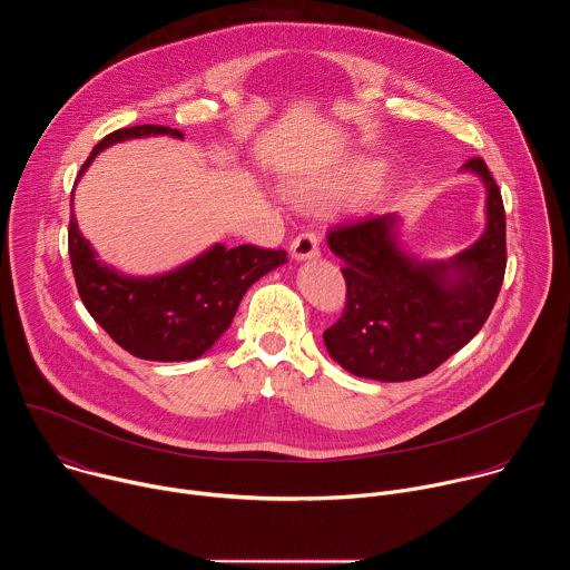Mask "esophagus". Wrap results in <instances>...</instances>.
I'll list each match as a JSON object with an SVG mask.
<instances>
[{
	"label": "esophagus",
	"mask_w": 570,
	"mask_h": 570,
	"mask_svg": "<svg viewBox=\"0 0 570 570\" xmlns=\"http://www.w3.org/2000/svg\"><path fill=\"white\" fill-rule=\"evenodd\" d=\"M291 255L293 259L297 262H306V259H313L320 255V240L313 232H302L293 238L291 243Z\"/></svg>",
	"instance_id": "34e87169"
}]
</instances>
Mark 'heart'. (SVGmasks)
Returning a JSON list of instances; mask_svg holds the SVG:
<instances>
[{"mask_svg":"<svg viewBox=\"0 0 570 570\" xmlns=\"http://www.w3.org/2000/svg\"><path fill=\"white\" fill-rule=\"evenodd\" d=\"M311 191H313V189H311Z\"/></svg>","mask_w":570,"mask_h":570,"instance_id":"obj_1","label":"heart"}]
</instances>
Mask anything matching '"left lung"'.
<instances>
[{
  "label": "left lung",
  "mask_w": 570,
  "mask_h": 570,
  "mask_svg": "<svg viewBox=\"0 0 570 570\" xmlns=\"http://www.w3.org/2000/svg\"><path fill=\"white\" fill-rule=\"evenodd\" d=\"M462 171L487 189L482 236L444 262H424L399 243L394 214L330 229L327 243L345 262V311L322 334L330 356L347 372L374 381H411L462 350L490 317L508 264L505 209L482 157Z\"/></svg>",
  "instance_id": "obj_1"
}]
</instances>
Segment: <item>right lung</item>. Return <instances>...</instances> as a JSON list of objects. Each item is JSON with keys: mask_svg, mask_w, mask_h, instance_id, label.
Returning <instances> with one entry per match:
<instances>
[{"mask_svg": "<svg viewBox=\"0 0 570 570\" xmlns=\"http://www.w3.org/2000/svg\"><path fill=\"white\" fill-rule=\"evenodd\" d=\"M150 135L183 139L180 130L153 124L115 130L95 146L78 178L104 148ZM69 259L78 295L106 334L137 358L165 363L203 356L227 332L246 291L288 262L284 250L257 246L227 250L223 243H216L176 271L132 277L97 257L73 214L69 220Z\"/></svg>", "mask_w": 570, "mask_h": 570, "instance_id": "obj_1", "label": "right lung"}]
</instances>
